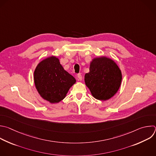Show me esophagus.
Here are the masks:
<instances>
[{
	"instance_id": "esophagus-1",
	"label": "esophagus",
	"mask_w": 156,
	"mask_h": 156,
	"mask_svg": "<svg viewBox=\"0 0 156 156\" xmlns=\"http://www.w3.org/2000/svg\"><path fill=\"white\" fill-rule=\"evenodd\" d=\"M77 77H78V80H80V81H81V80H82V76H81V74H78V75H77Z\"/></svg>"
}]
</instances>
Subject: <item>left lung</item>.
Here are the masks:
<instances>
[{"mask_svg":"<svg viewBox=\"0 0 156 156\" xmlns=\"http://www.w3.org/2000/svg\"><path fill=\"white\" fill-rule=\"evenodd\" d=\"M84 81L94 98L107 100L119 90L122 73L114 61L102 56L94 58L90 62L89 72L85 74Z\"/></svg>","mask_w":156,"mask_h":156,"instance_id":"left-lung-1","label":"left lung"}]
</instances>
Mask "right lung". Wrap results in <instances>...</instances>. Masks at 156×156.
I'll use <instances>...</instances> for the list:
<instances>
[{
    "label": "right lung",
    "mask_w": 156,
    "mask_h": 156,
    "mask_svg": "<svg viewBox=\"0 0 156 156\" xmlns=\"http://www.w3.org/2000/svg\"><path fill=\"white\" fill-rule=\"evenodd\" d=\"M34 77L39 94L51 103L62 100L76 83L75 78L64 69L59 59L55 56L41 61L36 67Z\"/></svg>",
    "instance_id": "right-lung-1"
}]
</instances>
